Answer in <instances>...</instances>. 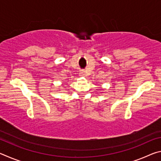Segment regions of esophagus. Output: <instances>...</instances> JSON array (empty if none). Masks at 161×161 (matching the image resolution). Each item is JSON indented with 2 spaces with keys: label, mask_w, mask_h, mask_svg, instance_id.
<instances>
[{
  "label": "esophagus",
  "mask_w": 161,
  "mask_h": 161,
  "mask_svg": "<svg viewBox=\"0 0 161 161\" xmlns=\"http://www.w3.org/2000/svg\"><path fill=\"white\" fill-rule=\"evenodd\" d=\"M80 76H81V77H84V76H85V72H84V71H81L80 72Z\"/></svg>",
  "instance_id": "esophagus-1"
}]
</instances>
